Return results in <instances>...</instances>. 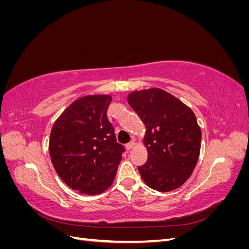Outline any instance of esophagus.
I'll return each mask as SVG.
<instances>
[{"instance_id": "obj_1", "label": "esophagus", "mask_w": 249, "mask_h": 249, "mask_svg": "<svg viewBox=\"0 0 249 249\" xmlns=\"http://www.w3.org/2000/svg\"><path fill=\"white\" fill-rule=\"evenodd\" d=\"M135 145H136V143H135L134 141H131V142L127 143V144H125V149L126 150H131Z\"/></svg>"}]
</instances>
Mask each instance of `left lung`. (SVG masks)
Segmentation results:
<instances>
[{"mask_svg":"<svg viewBox=\"0 0 249 249\" xmlns=\"http://www.w3.org/2000/svg\"><path fill=\"white\" fill-rule=\"evenodd\" d=\"M127 103L145 125L148 157L138 167L142 179L160 192L178 189L192 175L200 152L201 131L193 111L160 88L133 91Z\"/></svg>","mask_w":249,"mask_h":249,"instance_id":"left-lung-1","label":"left lung"}]
</instances>
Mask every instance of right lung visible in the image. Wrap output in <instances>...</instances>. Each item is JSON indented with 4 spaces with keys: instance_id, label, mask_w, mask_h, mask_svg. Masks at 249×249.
Returning <instances> with one entry per match:
<instances>
[{
    "instance_id": "1",
    "label": "right lung",
    "mask_w": 249,
    "mask_h": 249,
    "mask_svg": "<svg viewBox=\"0 0 249 249\" xmlns=\"http://www.w3.org/2000/svg\"><path fill=\"white\" fill-rule=\"evenodd\" d=\"M108 94L80 97L71 103L52 127L49 149L57 175L71 189L96 195L115 178L124 146L116 142L107 117Z\"/></svg>"
}]
</instances>
